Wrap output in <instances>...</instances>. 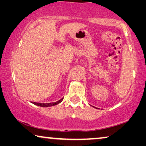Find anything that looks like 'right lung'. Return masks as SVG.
Segmentation results:
<instances>
[{
    "label": "right lung",
    "mask_w": 146,
    "mask_h": 146,
    "mask_svg": "<svg viewBox=\"0 0 146 146\" xmlns=\"http://www.w3.org/2000/svg\"><path fill=\"white\" fill-rule=\"evenodd\" d=\"M63 98H61V100H58L56 102H52V103H39V102H32V103L35 104V105L39 106H42V107H48V106H54L56 105V104H58L59 103L62 101Z\"/></svg>",
    "instance_id": "add662e5"
}]
</instances>
